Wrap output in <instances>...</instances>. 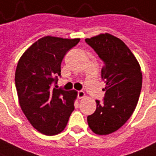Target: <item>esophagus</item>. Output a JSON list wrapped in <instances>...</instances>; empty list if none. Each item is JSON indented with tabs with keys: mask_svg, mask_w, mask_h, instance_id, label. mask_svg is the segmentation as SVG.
I'll return each mask as SVG.
<instances>
[{
	"mask_svg": "<svg viewBox=\"0 0 156 156\" xmlns=\"http://www.w3.org/2000/svg\"><path fill=\"white\" fill-rule=\"evenodd\" d=\"M84 96H85V93L83 91V90H79V91H78V97L79 99H82Z\"/></svg>",
	"mask_w": 156,
	"mask_h": 156,
	"instance_id": "34e87169",
	"label": "esophagus"
}]
</instances>
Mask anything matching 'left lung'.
I'll list each match as a JSON object with an SVG mask.
<instances>
[{
  "label": "left lung",
  "mask_w": 156,
  "mask_h": 156,
  "mask_svg": "<svg viewBox=\"0 0 156 156\" xmlns=\"http://www.w3.org/2000/svg\"><path fill=\"white\" fill-rule=\"evenodd\" d=\"M85 42L104 62L101 78L106 83L103 101H96V111L87 121L94 133L108 135L122 126L136 108L143 80L140 65L125 42L113 35L100 34Z\"/></svg>",
  "instance_id": "1"
}]
</instances>
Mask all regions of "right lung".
<instances>
[{
	"mask_svg": "<svg viewBox=\"0 0 156 156\" xmlns=\"http://www.w3.org/2000/svg\"><path fill=\"white\" fill-rule=\"evenodd\" d=\"M79 38L47 36L23 54L17 65L15 85L19 102L31 126L44 135H56L66 126L74 110L77 91L56 89L60 65Z\"/></svg>",
	"mask_w": 156,
	"mask_h": 156,
	"instance_id": "add662e5",
	"label": "right lung"
}]
</instances>
